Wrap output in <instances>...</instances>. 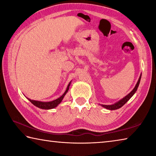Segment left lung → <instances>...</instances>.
<instances>
[{"label": "left lung", "instance_id": "1", "mask_svg": "<svg viewBox=\"0 0 156 156\" xmlns=\"http://www.w3.org/2000/svg\"><path fill=\"white\" fill-rule=\"evenodd\" d=\"M141 76H142V73L140 74V78L138 79V82H137V83L136 84L135 87L133 88V90H132L130 93H129L128 95H126L125 97H124L123 98H122L121 100H120L119 101L116 102L115 103L113 104V105H100L102 107H105V109H109V110H115V109H120V107H122L124 105H125L126 102L128 101V100L131 98L133 96V94L136 93L137 89H138V87L139 86V84H140V79H141Z\"/></svg>", "mask_w": 156, "mask_h": 156}]
</instances>
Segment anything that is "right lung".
Segmentation results:
<instances>
[{"mask_svg":"<svg viewBox=\"0 0 156 156\" xmlns=\"http://www.w3.org/2000/svg\"><path fill=\"white\" fill-rule=\"evenodd\" d=\"M72 83V81L70 82L69 83L67 89H66V91H65V93L63 94L61 96L58 98H57L56 100H53V101H50V102H41V101H38V100H31L30 98H27L30 100V101L34 105H35L36 107L40 108V109H54V108L56 107L58 105L60 102H62V100L64 98L65 96L66 95V94L67 93V91L69 90V86H70V84Z\"/></svg>","mask_w":156,"mask_h":156,"instance_id":"add662e5","label":"right lung"}]
</instances>
